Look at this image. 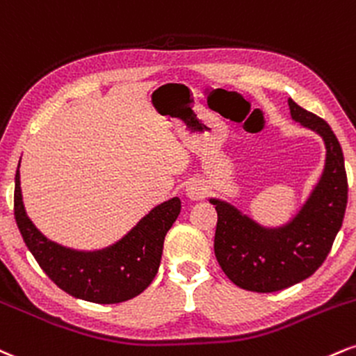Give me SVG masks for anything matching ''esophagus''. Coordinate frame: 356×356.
<instances>
[{
    "label": "esophagus",
    "mask_w": 356,
    "mask_h": 356,
    "mask_svg": "<svg viewBox=\"0 0 356 356\" xmlns=\"http://www.w3.org/2000/svg\"><path fill=\"white\" fill-rule=\"evenodd\" d=\"M186 196L191 200V202H198V200L204 198L207 195V188H204L203 183L200 181H191L186 185Z\"/></svg>",
    "instance_id": "esophagus-1"
}]
</instances>
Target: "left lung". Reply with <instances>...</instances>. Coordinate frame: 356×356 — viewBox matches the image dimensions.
<instances>
[{
    "instance_id": "8db88e82",
    "label": "left lung",
    "mask_w": 356,
    "mask_h": 356,
    "mask_svg": "<svg viewBox=\"0 0 356 356\" xmlns=\"http://www.w3.org/2000/svg\"><path fill=\"white\" fill-rule=\"evenodd\" d=\"M296 123L325 143V166L298 211L280 227H265L235 204L210 198L218 213L215 254L225 275L243 290L271 293L312 277L332 250L348 200L341 146L330 124L288 99Z\"/></svg>"
}]
</instances>
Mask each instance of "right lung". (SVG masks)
Here are the masks:
<instances>
[{
	"instance_id": "right-lung-1",
	"label": "right lung",
	"mask_w": 356,
	"mask_h": 356,
	"mask_svg": "<svg viewBox=\"0 0 356 356\" xmlns=\"http://www.w3.org/2000/svg\"><path fill=\"white\" fill-rule=\"evenodd\" d=\"M178 196L156 204L127 235L99 250H74L46 238L26 215L19 165L15 177V218L38 265L63 291L86 302L111 305L135 298L158 273L166 232L178 218Z\"/></svg>"
}]
</instances>
